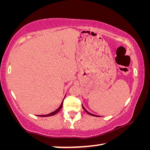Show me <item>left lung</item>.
<instances>
[{"instance_id":"left-lung-1","label":"left lung","mask_w":150,"mask_h":150,"mask_svg":"<svg viewBox=\"0 0 150 150\" xmlns=\"http://www.w3.org/2000/svg\"><path fill=\"white\" fill-rule=\"evenodd\" d=\"M83 109H84V110H85V111L86 112H87V114H88V115H89L93 116H96V115H93V114H91V113H90V112H88L87 110H86V109L84 108V106H83Z\"/></svg>"}]
</instances>
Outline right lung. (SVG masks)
<instances>
[{"label":"right lung","mask_w":150,"mask_h":150,"mask_svg":"<svg viewBox=\"0 0 150 150\" xmlns=\"http://www.w3.org/2000/svg\"><path fill=\"white\" fill-rule=\"evenodd\" d=\"M63 100L62 101V104H61V105L59 108H58L56 110H55L54 112H53L49 114V115H38L39 116H42V117H46V116H53V115H55V114H57L58 112H59L61 109H62V106H63Z\"/></svg>","instance_id":"1"}]
</instances>
